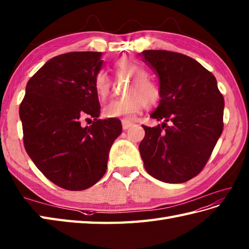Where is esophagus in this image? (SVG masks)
<instances>
[{"mask_svg": "<svg viewBox=\"0 0 249 249\" xmlns=\"http://www.w3.org/2000/svg\"><path fill=\"white\" fill-rule=\"evenodd\" d=\"M134 124L131 123V121H128V120H123V129L124 130H128L129 128H131L132 125H133Z\"/></svg>", "mask_w": 249, "mask_h": 249, "instance_id": "34e87169", "label": "esophagus"}]
</instances>
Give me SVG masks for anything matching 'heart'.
I'll return each mask as SVG.
<instances>
[{"label":"heart","mask_w":249,"mask_h":249,"mask_svg":"<svg viewBox=\"0 0 249 249\" xmlns=\"http://www.w3.org/2000/svg\"><path fill=\"white\" fill-rule=\"evenodd\" d=\"M116 74L128 76L131 83L125 89L126 96L107 104L103 109L106 117H124L132 119L139 111L147 106L155 104L159 100L160 91L153 80L148 77V72L136 61L124 58L115 63ZM111 82L105 71H100L95 75L94 89L100 98L105 99L110 92Z\"/></svg>","instance_id":"obj_1"}]
</instances>
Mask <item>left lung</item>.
Masks as SVG:
<instances>
[{
    "instance_id": "8db88e82",
    "label": "left lung",
    "mask_w": 249,
    "mask_h": 249,
    "mask_svg": "<svg viewBox=\"0 0 249 249\" xmlns=\"http://www.w3.org/2000/svg\"><path fill=\"white\" fill-rule=\"evenodd\" d=\"M140 55L159 78V105L143 125L139 146L147 173L179 184L202 171L224 129L225 101L215 76L188 55L166 50H144Z\"/></svg>"
}]
</instances>
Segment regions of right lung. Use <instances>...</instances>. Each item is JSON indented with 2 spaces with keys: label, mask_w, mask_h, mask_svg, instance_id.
<instances>
[{
  "label": "right lung",
  "mask_w": 249,
  "mask_h": 249,
  "mask_svg": "<svg viewBox=\"0 0 249 249\" xmlns=\"http://www.w3.org/2000/svg\"><path fill=\"white\" fill-rule=\"evenodd\" d=\"M102 64V53L96 52L53 57L30 78L20 104L25 150L63 189L84 190L102 178L110 147L123 131L117 118L98 119L94 78ZM90 117L93 124L82 126Z\"/></svg>",
  "instance_id": "1"
}]
</instances>
